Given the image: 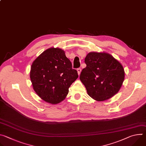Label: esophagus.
<instances>
[{
  "label": "esophagus",
  "mask_w": 146,
  "mask_h": 146,
  "mask_svg": "<svg viewBox=\"0 0 146 146\" xmlns=\"http://www.w3.org/2000/svg\"><path fill=\"white\" fill-rule=\"evenodd\" d=\"M77 73H78V74L80 75V73H81V69L80 68H77Z\"/></svg>",
  "instance_id": "1"
}]
</instances>
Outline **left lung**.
I'll return each instance as SVG.
<instances>
[{"label":"left lung","instance_id":"obj_1","mask_svg":"<svg viewBox=\"0 0 146 146\" xmlns=\"http://www.w3.org/2000/svg\"><path fill=\"white\" fill-rule=\"evenodd\" d=\"M84 62L87 66L82 70L80 79L90 96L97 101H103L118 92L125 73L118 60L107 53L90 52Z\"/></svg>","mask_w":146,"mask_h":146}]
</instances>
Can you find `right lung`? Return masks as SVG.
I'll list each match as a JSON object with an SVG mask.
<instances>
[{
    "label": "right lung",
    "mask_w": 146,
    "mask_h": 146,
    "mask_svg": "<svg viewBox=\"0 0 146 146\" xmlns=\"http://www.w3.org/2000/svg\"><path fill=\"white\" fill-rule=\"evenodd\" d=\"M78 76L65 52L58 48H49L40 54L33 61L30 72L35 91L51 104L65 99L69 88Z\"/></svg>",
    "instance_id": "add662e5"
}]
</instances>
